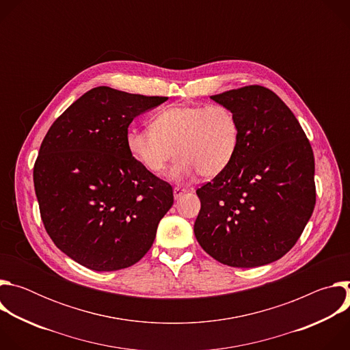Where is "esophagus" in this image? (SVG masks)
Listing matches in <instances>:
<instances>
[{"mask_svg": "<svg viewBox=\"0 0 350 350\" xmlns=\"http://www.w3.org/2000/svg\"><path fill=\"white\" fill-rule=\"evenodd\" d=\"M188 189L187 188H181V187H174L173 188V195H174V199H178L181 195H184Z\"/></svg>", "mask_w": 350, "mask_h": 350, "instance_id": "1", "label": "esophagus"}]
</instances>
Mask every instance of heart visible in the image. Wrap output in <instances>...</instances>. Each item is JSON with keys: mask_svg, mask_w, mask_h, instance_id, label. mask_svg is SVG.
Instances as JSON below:
<instances>
[{"mask_svg": "<svg viewBox=\"0 0 350 350\" xmlns=\"http://www.w3.org/2000/svg\"><path fill=\"white\" fill-rule=\"evenodd\" d=\"M152 129H130L126 144L131 157L151 174L159 176L174 163L170 178L185 181L198 172L215 177L224 172L237 155L239 124L226 105H178L161 111Z\"/></svg>", "mask_w": 350, "mask_h": 350, "instance_id": "1", "label": "heart"}]
</instances>
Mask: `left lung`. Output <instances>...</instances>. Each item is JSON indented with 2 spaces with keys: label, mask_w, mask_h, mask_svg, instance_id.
Here are the masks:
<instances>
[{
  "label": "left lung",
  "mask_w": 350,
  "mask_h": 350,
  "mask_svg": "<svg viewBox=\"0 0 350 350\" xmlns=\"http://www.w3.org/2000/svg\"><path fill=\"white\" fill-rule=\"evenodd\" d=\"M239 124L231 165L198 188L195 237L217 262L259 267L282 258L314 205V157L291 109L271 90L247 85L211 96Z\"/></svg>",
  "instance_id": "8db88e82"
}]
</instances>
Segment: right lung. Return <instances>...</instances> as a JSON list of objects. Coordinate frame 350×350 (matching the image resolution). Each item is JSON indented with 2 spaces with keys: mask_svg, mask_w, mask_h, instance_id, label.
Listing matches in <instances>:
<instances>
[{
  "mask_svg": "<svg viewBox=\"0 0 350 350\" xmlns=\"http://www.w3.org/2000/svg\"><path fill=\"white\" fill-rule=\"evenodd\" d=\"M167 101L95 87L49 127L33 180L44 227L61 251L95 271L137 263L173 205L172 185L129 152L134 118Z\"/></svg>",
  "mask_w": 350,
  "mask_h": 350,
  "instance_id": "add662e5",
  "label": "right lung"
}]
</instances>
